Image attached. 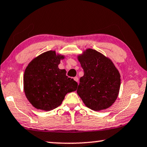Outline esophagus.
Segmentation results:
<instances>
[{"mask_svg": "<svg viewBox=\"0 0 147 147\" xmlns=\"http://www.w3.org/2000/svg\"><path fill=\"white\" fill-rule=\"evenodd\" d=\"M74 80H75V81H76V82H78V80H79V78H78V77H75V78H74Z\"/></svg>", "mask_w": 147, "mask_h": 147, "instance_id": "obj_1", "label": "esophagus"}]
</instances>
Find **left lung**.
<instances>
[{
	"label": "left lung",
	"mask_w": 147,
	"mask_h": 147,
	"mask_svg": "<svg viewBox=\"0 0 147 147\" xmlns=\"http://www.w3.org/2000/svg\"><path fill=\"white\" fill-rule=\"evenodd\" d=\"M84 75L80 80L77 93L87 107L94 111L105 110L118 96L120 74L112 60L93 49L78 56Z\"/></svg>",
	"instance_id": "obj_1"
}]
</instances>
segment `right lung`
Wrapping results in <instances>:
<instances>
[{
    "mask_svg": "<svg viewBox=\"0 0 147 147\" xmlns=\"http://www.w3.org/2000/svg\"><path fill=\"white\" fill-rule=\"evenodd\" d=\"M64 56L56 52H45L34 58L24 72L26 96L37 109L49 111L62 104L67 92L76 91L78 83L66 76L65 69L58 68Z\"/></svg>",
    "mask_w": 147,
    "mask_h": 147,
    "instance_id": "1",
    "label": "right lung"
}]
</instances>
